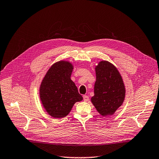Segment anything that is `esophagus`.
Listing matches in <instances>:
<instances>
[{
	"mask_svg": "<svg viewBox=\"0 0 159 159\" xmlns=\"http://www.w3.org/2000/svg\"><path fill=\"white\" fill-rule=\"evenodd\" d=\"M89 97L87 96V95H84V96H83V100H84V101L87 102V101H89Z\"/></svg>",
	"mask_w": 159,
	"mask_h": 159,
	"instance_id": "obj_1",
	"label": "esophagus"
}]
</instances>
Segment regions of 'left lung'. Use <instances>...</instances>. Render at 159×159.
<instances>
[{"label": "left lung", "mask_w": 159, "mask_h": 159, "mask_svg": "<svg viewBox=\"0 0 159 159\" xmlns=\"http://www.w3.org/2000/svg\"><path fill=\"white\" fill-rule=\"evenodd\" d=\"M96 82L91 102L103 116L115 114L124 102L126 89L119 71L111 62L100 61L95 66Z\"/></svg>", "instance_id": "1"}]
</instances>
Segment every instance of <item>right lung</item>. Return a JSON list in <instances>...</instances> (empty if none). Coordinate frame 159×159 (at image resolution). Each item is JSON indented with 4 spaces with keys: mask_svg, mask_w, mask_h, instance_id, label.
Here are the masks:
<instances>
[{
    "mask_svg": "<svg viewBox=\"0 0 159 159\" xmlns=\"http://www.w3.org/2000/svg\"><path fill=\"white\" fill-rule=\"evenodd\" d=\"M73 69L69 61H58L49 68L40 83V100L45 111L54 119L65 117L75 104L83 99L70 79Z\"/></svg>",
    "mask_w": 159,
    "mask_h": 159,
    "instance_id": "add662e5",
    "label": "right lung"
}]
</instances>
